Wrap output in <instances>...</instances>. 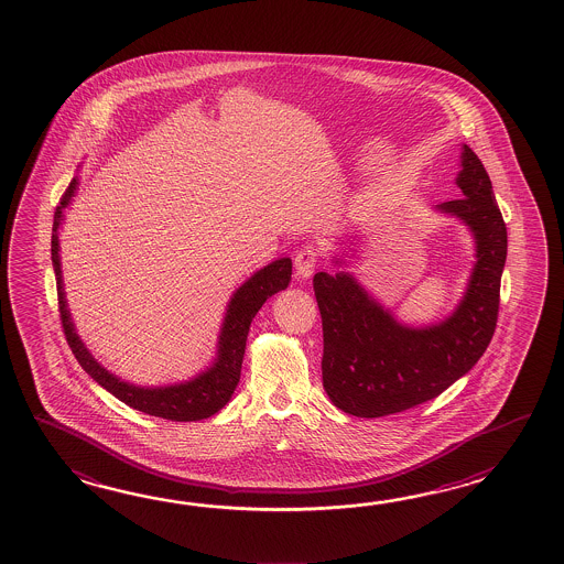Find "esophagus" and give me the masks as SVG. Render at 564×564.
<instances>
[{"instance_id":"esophagus-1","label":"esophagus","mask_w":564,"mask_h":564,"mask_svg":"<svg viewBox=\"0 0 564 564\" xmlns=\"http://www.w3.org/2000/svg\"><path fill=\"white\" fill-rule=\"evenodd\" d=\"M316 262H318V253H316V248L314 246H302L296 256H294V264H296V274L302 280H306V278L312 276V272H314V268H316Z\"/></svg>"}]
</instances>
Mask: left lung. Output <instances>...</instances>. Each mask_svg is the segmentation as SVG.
Listing matches in <instances>:
<instances>
[{"mask_svg":"<svg viewBox=\"0 0 564 564\" xmlns=\"http://www.w3.org/2000/svg\"><path fill=\"white\" fill-rule=\"evenodd\" d=\"M457 187L464 197L437 205L476 238L468 292L444 323L409 328L350 274L318 272L314 296L323 318V384L336 408L357 417L401 413L442 395L478 362L498 323L508 234L491 181L464 144Z\"/></svg>","mask_w":564,"mask_h":564,"instance_id":"obj_1","label":"left lung"}]
</instances>
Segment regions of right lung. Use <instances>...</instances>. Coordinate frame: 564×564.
I'll list each match as a JSON object with an SVG mask.
<instances>
[{"mask_svg":"<svg viewBox=\"0 0 564 564\" xmlns=\"http://www.w3.org/2000/svg\"><path fill=\"white\" fill-rule=\"evenodd\" d=\"M76 183L70 181L68 189L62 195L61 204L54 212V226H52V264L56 272V290H58V308H61L62 328L73 348L74 357L83 365L96 383L105 387L108 393L127 403L129 408L143 411L147 415H155L171 421H199L212 417L219 409L228 403L236 387L240 383L241 360L246 352V340L250 333L253 316L262 308L265 300L280 290H284L292 274V260L282 258L256 272L243 286L234 294L229 302L228 314L224 321V328L219 335V350L212 369L202 372L189 383L171 384V387H156L144 389L134 384L124 383L102 369L93 355L86 350L83 340L74 330L70 314L64 300L62 288L61 256H58V226H61L62 209L73 199Z\"/></svg>","mask_w":564,"mask_h":564,"instance_id":"right-lung-1","label":"right lung"}]
</instances>
